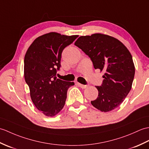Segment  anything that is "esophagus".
Here are the masks:
<instances>
[{
	"label": "esophagus",
	"instance_id": "34e87169",
	"mask_svg": "<svg viewBox=\"0 0 149 149\" xmlns=\"http://www.w3.org/2000/svg\"><path fill=\"white\" fill-rule=\"evenodd\" d=\"M77 85L79 86V87H81V88H85L86 87H87V85H83V84H81L80 83H77Z\"/></svg>",
	"mask_w": 149,
	"mask_h": 149
}]
</instances>
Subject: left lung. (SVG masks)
Instances as JSON below:
<instances>
[{"mask_svg":"<svg viewBox=\"0 0 149 149\" xmlns=\"http://www.w3.org/2000/svg\"><path fill=\"white\" fill-rule=\"evenodd\" d=\"M74 45L91 58L95 69L104 72L98 96L91 101L101 111L108 112L120 106L131 91L135 73L132 55L117 39L103 34L80 36Z\"/></svg>","mask_w":149,"mask_h":149,"instance_id":"obj_1","label":"left lung"}]
</instances>
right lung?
<instances>
[{"mask_svg":"<svg viewBox=\"0 0 149 149\" xmlns=\"http://www.w3.org/2000/svg\"><path fill=\"white\" fill-rule=\"evenodd\" d=\"M78 35L49 32L36 38L24 58V77L35 107L47 117H54L65 104L68 88L74 82L57 78L63 49Z\"/></svg>","mask_w":149,"mask_h":149,"instance_id":"1","label":"right lung"}]
</instances>
